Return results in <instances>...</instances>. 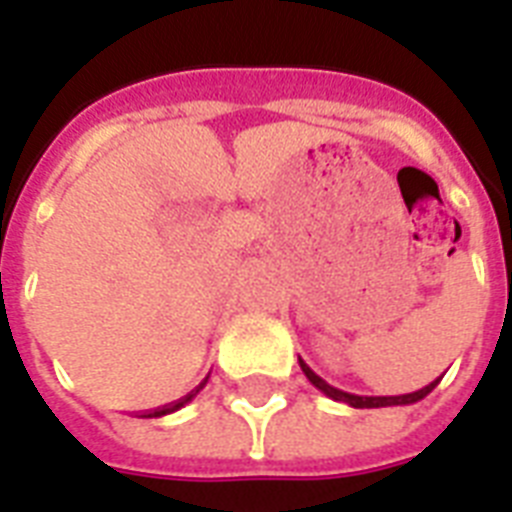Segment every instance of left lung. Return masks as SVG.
<instances>
[{
  "instance_id": "left-lung-1",
  "label": "left lung",
  "mask_w": 512,
  "mask_h": 512,
  "mask_svg": "<svg viewBox=\"0 0 512 512\" xmlns=\"http://www.w3.org/2000/svg\"><path fill=\"white\" fill-rule=\"evenodd\" d=\"M300 369L305 372V377L311 380L313 388H319L324 396H329L332 401H342V404L353 406V409H380V406H409V404H417V401H422V398L428 396L430 390L436 388L438 382H441V377L438 380H433L430 385H425V388L414 390V393H404V396H356V393H345V390L335 388V385H329L327 380H321L319 374L313 372L311 366L305 364L303 358H300Z\"/></svg>"
}]
</instances>
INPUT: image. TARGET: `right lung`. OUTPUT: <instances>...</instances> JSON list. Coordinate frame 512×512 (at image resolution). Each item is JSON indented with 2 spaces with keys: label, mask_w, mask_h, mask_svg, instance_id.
<instances>
[{
  "label": "right lung",
  "mask_w": 512,
  "mask_h": 512,
  "mask_svg": "<svg viewBox=\"0 0 512 512\" xmlns=\"http://www.w3.org/2000/svg\"><path fill=\"white\" fill-rule=\"evenodd\" d=\"M207 382V380H204ZM204 382H201V385H204ZM199 385V388H201ZM199 388L196 390H191V393H188V396H183L180 398V401H177V404H172V406H164V409H156V412H151V414H146V417H162V414H172V412H177V409H180V406H185L188 404V401H191L193 396H196V393H199Z\"/></svg>",
  "instance_id": "add662e5"
}]
</instances>
